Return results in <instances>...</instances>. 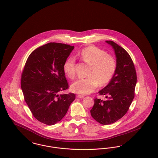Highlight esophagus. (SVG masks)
I'll return each instance as SVG.
<instances>
[{"mask_svg": "<svg viewBox=\"0 0 158 158\" xmlns=\"http://www.w3.org/2000/svg\"><path fill=\"white\" fill-rule=\"evenodd\" d=\"M77 98H84V96L82 95H77Z\"/></svg>", "mask_w": 158, "mask_h": 158, "instance_id": "34e87169", "label": "esophagus"}]
</instances>
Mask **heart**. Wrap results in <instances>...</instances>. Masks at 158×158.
<instances>
[{"label": "heart", "instance_id": "obj_1", "mask_svg": "<svg viewBox=\"0 0 158 158\" xmlns=\"http://www.w3.org/2000/svg\"><path fill=\"white\" fill-rule=\"evenodd\" d=\"M81 60L89 65L86 78H81L73 82L71 88L76 93L88 94L98 86H104L110 82L116 72L117 63L115 58L107 52L97 47H89L83 49L79 54ZM64 72L70 79L76 75V59L70 56L63 65Z\"/></svg>", "mask_w": 158, "mask_h": 158}]
</instances>
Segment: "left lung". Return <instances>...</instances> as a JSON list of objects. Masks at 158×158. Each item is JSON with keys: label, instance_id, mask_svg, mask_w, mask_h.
I'll return each mask as SVG.
<instances>
[{"label": "left lung", "instance_id": "1", "mask_svg": "<svg viewBox=\"0 0 158 158\" xmlns=\"http://www.w3.org/2000/svg\"><path fill=\"white\" fill-rule=\"evenodd\" d=\"M106 42L114 51L117 68L110 82L98 92L107 99L95 98L90 110L93 118L102 125L113 123L126 114L134 98L137 84L135 66L129 54L115 42Z\"/></svg>", "mask_w": 158, "mask_h": 158}]
</instances>
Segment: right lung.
Wrapping results in <instances>:
<instances>
[{"mask_svg":"<svg viewBox=\"0 0 158 158\" xmlns=\"http://www.w3.org/2000/svg\"><path fill=\"white\" fill-rule=\"evenodd\" d=\"M74 49L50 42L28 56L21 77V86L28 108L37 121L54 125L65 115L76 98L73 93L59 94L69 88L63 65Z\"/></svg>","mask_w":158,"mask_h":158,"instance_id":"obj_1","label":"right lung"}]
</instances>
